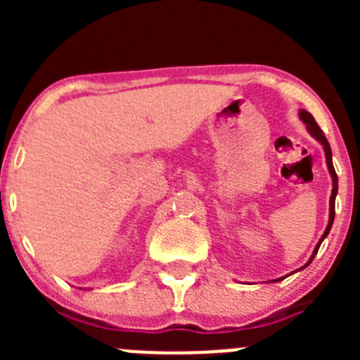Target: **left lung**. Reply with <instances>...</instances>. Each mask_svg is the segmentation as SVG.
Returning <instances> with one entry per match:
<instances>
[{"label": "left lung", "mask_w": 360, "mask_h": 360, "mask_svg": "<svg viewBox=\"0 0 360 360\" xmlns=\"http://www.w3.org/2000/svg\"><path fill=\"white\" fill-rule=\"evenodd\" d=\"M299 119H301V120H303V122H304V126H307L308 133H310V135L314 136V139H316V141L319 142L321 146H323L324 157H326V165H328V173H330V176H332V196H330L328 225H326V229H324V232H323V236H321V240L317 241L316 249H314V252H311V256H310V259H308V262H307V265L301 266V269H299V270H303V269H307L308 265H310L311 259L316 257L317 250H319L321 243H323V241H324V238H326V236H328V234H330V229H332V225H333V218H335V196H337V191H339V180H337V173H335V169H333L332 149H330V144H328V141H326V136H324V133L321 131V128H319V126H317L316 119H314V117H311V113H308L307 110H299ZM295 272H297V270H295ZM281 279H283V278L274 279V283H276V281H281Z\"/></svg>", "instance_id": "8db88e82"}]
</instances>
